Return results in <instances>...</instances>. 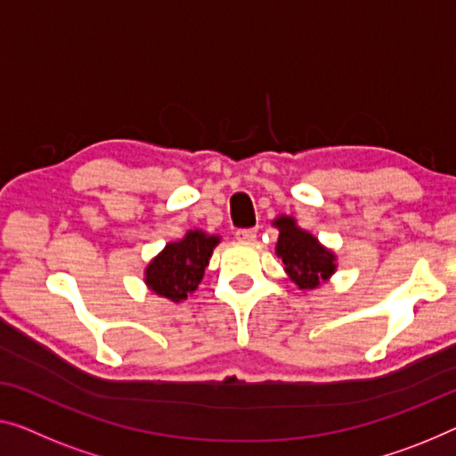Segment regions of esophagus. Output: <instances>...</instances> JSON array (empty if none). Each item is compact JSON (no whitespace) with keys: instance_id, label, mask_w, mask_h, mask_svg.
<instances>
[{"instance_id":"esophagus-1","label":"esophagus","mask_w":456,"mask_h":456,"mask_svg":"<svg viewBox=\"0 0 456 456\" xmlns=\"http://www.w3.org/2000/svg\"><path fill=\"white\" fill-rule=\"evenodd\" d=\"M256 235H257V229H254V227H249V229H237V231H235V237H237V240H240V241H254Z\"/></svg>"}]
</instances>
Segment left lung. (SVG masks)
Instances as JSON below:
<instances>
[{
	"label": "left lung",
	"instance_id": "obj_1",
	"mask_svg": "<svg viewBox=\"0 0 456 456\" xmlns=\"http://www.w3.org/2000/svg\"><path fill=\"white\" fill-rule=\"evenodd\" d=\"M274 225L281 229L276 243V254L282 257L284 270L293 278L298 289H315L319 282L334 274V254L325 249L314 235L298 229L295 219L278 216Z\"/></svg>",
	"mask_w": 456,
	"mask_h": 456
}]
</instances>
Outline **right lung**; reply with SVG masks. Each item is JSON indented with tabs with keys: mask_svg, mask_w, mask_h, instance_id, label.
<instances>
[{
	"mask_svg": "<svg viewBox=\"0 0 456 456\" xmlns=\"http://www.w3.org/2000/svg\"><path fill=\"white\" fill-rule=\"evenodd\" d=\"M216 243L219 237L202 231H188L182 241L167 243L166 249L147 266L145 282L149 289L174 303L184 301L200 284Z\"/></svg>",
	"mask_w": 456,
	"mask_h": 456,
	"instance_id": "1",
	"label": "right lung"
}]
</instances>
